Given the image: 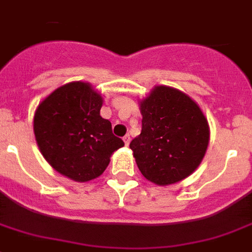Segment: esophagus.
Instances as JSON below:
<instances>
[{"instance_id": "34e87169", "label": "esophagus", "mask_w": 252, "mask_h": 252, "mask_svg": "<svg viewBox=\"0 0 252 252\" xmlns=\"http://www.w3.org/2000/svg\"><path fill=\"white\" fill-rule=\"evenodd\" d=\"M123 141H124V143H126V146H128V144L130 143V135H129V134H126V135H124Z\"/></svg>"}]
</instances>
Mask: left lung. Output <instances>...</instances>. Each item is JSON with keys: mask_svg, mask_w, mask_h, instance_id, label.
<instances>
[{"mask_svg": "<svg viewBox=\"0 0 252 252\" xmlns=\"http://www.w3.org/2000/svg\"><path fill=\"white\" fill-rule=\"evenodd\" d=\"M139 105L142 132L129 144L139 171L162 187L184 180L207 151V118L187 94L168 86H156Z\"/></svg>", "mask_w": 252, "mask_h": 252, "instance_id": "left-lung-1", "label": "left lung"}]
</instances>
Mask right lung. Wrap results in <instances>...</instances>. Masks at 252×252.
<instances>
[{
  "label": "right lung",
  "mask_w": 252,
  "mask_h": 252,
  "mask_svg": "<svg viewBox=\"0 0 252 252\" xmlns=\"http://www.w3.org/2000/svg\"><path fill=\"white\" fill-rule=\"evenodd\" d=\"M102 97L86 82L58 87L39 104L34 134L41 155L60 174L78 183L99 178L124 142L100 115Z\"/></svg>",
  "instance_id": "1"
}]
</instances>
